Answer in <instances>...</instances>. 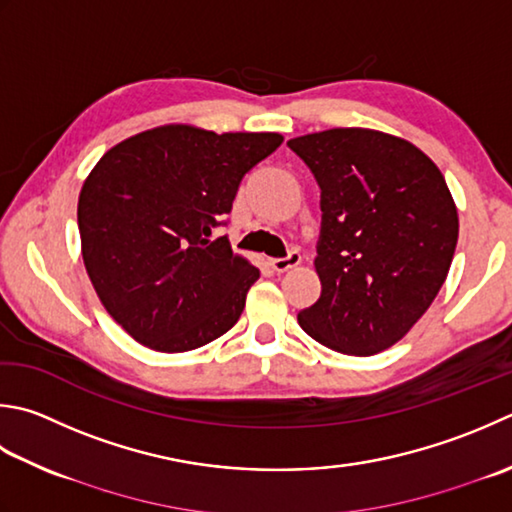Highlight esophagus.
<instances>
[{
	"instance_id": "obj_1",
	"label": "esophagus",
	"mask_w": 512,
	"mask_h": 512,
	"mask_svg": "<svg viewBox=\"0 0 512 512\" xmlns=\"http://www.w3.org/2000/svg\"><path fill=\"white\" fill-rule=\"evenodd\" d=\"M299 262H302V255H299V253H290V255L284 257V259H270V266H273L275 273H288L290 268L299 266Z\"/></svg>"
}]
</instances>
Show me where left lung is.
Segmentation results:
<instances>
[{"label":"left lung","mask_w":512,"mask_h":512,"mask_svg":"<svg viewBox=\"0 0 512 512\" xmlns=\"http://www.w3.org/2000/svg\"><path fill=\"white\" fill-rule=\"evenodd\" d=\"M288 146L322 188V295L297 322L337 353H382L419 322L453 262L459 217L442 170L373 128H330Z\"/></svg>","instance_id":"left-lung-1"}]
</instances>
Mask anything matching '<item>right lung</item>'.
Instances as JSON below:
<instances>
[{"label":"right lung","mask_w":512,"mask_h":512,"mask_svg":"<svg viewBox=\"0 0 512 512\" xmlns=\"http://www.w3.org/2000/svg\"><path fill=\"white\" fill-rule=\"evenodd\" d=\"M284 142L164 124L106 150L79 193L82 257L99 302L157 353H186L237 324L259 268L213 237L239 182Z\"/></svg>","instance_id":"add662e5"}]
</instances>
